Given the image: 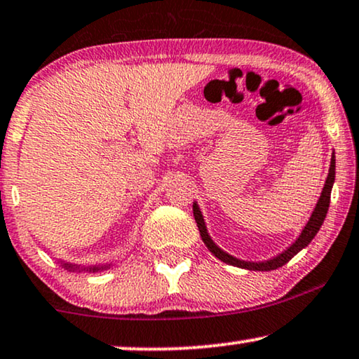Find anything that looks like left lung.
Masks as SVG:
<instances>
[{
    "instance_id": "8db88e82",
    "label": "left lung",
    "mask_w": 359,
    "mask_h": 359,
    "mask_svg": "<svg viewBox=\"0 0 359 359\" xmlns=\"http://www.w3.org/2000/svg\"><path fill=\"white\" fill-rule=\"evenodd\" d=\"M333 182H335V156H332V164H330L327 182H325V187L322 190V195H320L317 207H315L312 217H310L309 223H307V226L304 228L302 235L299 236V240L295 241L287 251H284L283 255L274 257V259H269V261H264V262H246V261H240V259H236V257L226 255V252L219 250V248L215 245L212 240H210L207 228H205L202 213H200L197 205H194V217H195V222H197V226L200 229V236H202V240H203L205 245H207L208 250L212 251L213 255L218 257V259L226 262V264L243 267V269H250V271H272V269H277V267L284 266L285 262H289L290 259H292V257L297 255L300 250H304V248L307 246L309 243L313 240L315 235L318 233V229H320V226H322L325 217H327L328 205H330V195H332Z\"/></svg>"
}]
</instances>
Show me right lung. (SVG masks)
Masks as SVG:
<instances>
[{
    "mask_svg": "<svg viewBox=\"0 0 359 359\" xmlns=\"http://www.w3.org/2000/svg\"><path fill=\"white\" fill-rule=\"evenodd\" d=\"M64 267H67V269H76V267H79V266H74V264H64ZM90 269H92V267H90ZM97 269H98V267H95L93 271H97Z\"/></svg>",
    "mask_w": 359,
    "mask_h": 359,
    "instance_id": "obj_1",
    "label": "right lung"
}]
</instances>
